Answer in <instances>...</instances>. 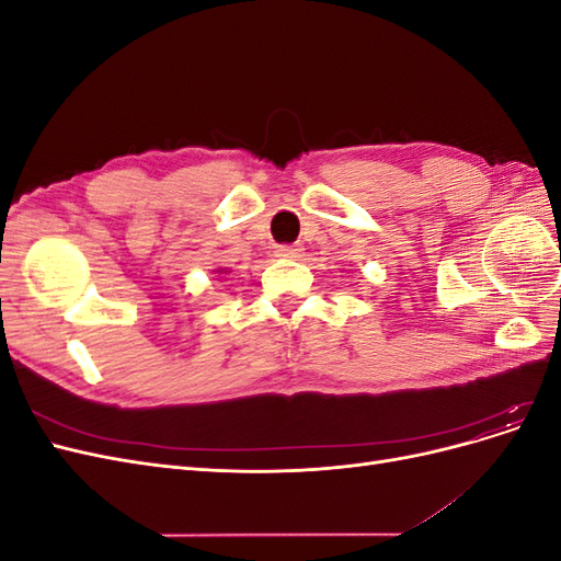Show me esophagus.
<instances>
[{"instance_id":"34e87169","label":"esophagus","mask_w":561,"mask_h":561,"mask_svg":"<svg viewBox=\"0 0 561 561\" xmlns=\"http://www.w3.org/2000/svg\"><path fill=\"white\" fill-rule=\"evenodd\" d=\"M301 250H304L301 245H278L276 254L285 260H297V257H301Z\"/></svg>"}]
</instances>
